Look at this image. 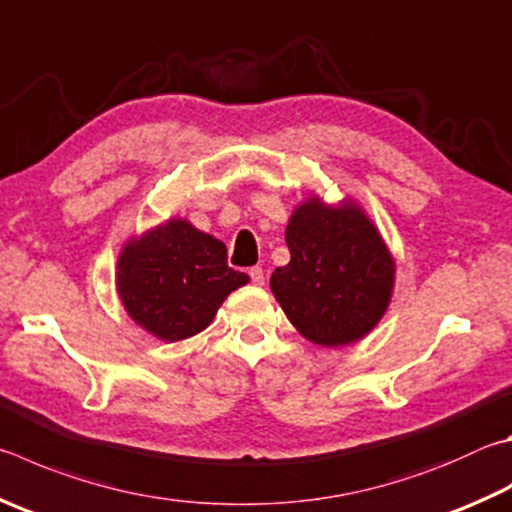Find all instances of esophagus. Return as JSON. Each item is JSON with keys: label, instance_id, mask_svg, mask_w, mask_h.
<instances>
[{"label": "esophagus", "instance_id": "esophagus-1", "mask_svg": "<svg viewBox=\"0 0 512 512\" xmlns=\"http://www.w3.org/2000/svg\"><path fill=\"white\" fill-rule=\"evenodd\" d=\"M248 275H250V282L257 284V286H262V284L266 282L264 268H262V266H253V268H250V271H248Z\"/></svg>", "mask_w": 512, "mask_h": 512}]
</instances>
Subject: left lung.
Here are the masks:
<instances>
[{
    "instance_id": "obj_1",
    "label": "left lung",
    "mask_w": 512,
    "mask_h": 512,
    "mask_svg": "<svg viewBox=\"0 0 512 512\" xmlns=\"http://www.w3.org/2000/svg\"><path fill=\"white\" fill-rule=\"evenodd\" d=\"M291 262L275 268L271 291L306 340L351 345L376 327L394 291V257L360 206L309 197L286 226Z\"/></svg>"
}]
</instances>
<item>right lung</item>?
<instances>
[{"instance_id": "add662e5", "label": "right lung", "mask_w": 512, "mask_h": 512, "mask_svg": "<svg viewBox=\"0 0 512 512\" xmlns=\"http://www.w3.org/2000/svg\"><path fill=\"white\" fill-rule=\"evenodd\" d=\"M246 273L228 266L224 241L185 219H170L129 239L116 264V288L138 327L165 342L208 327Z\"/></svg>"}]
</instances>
